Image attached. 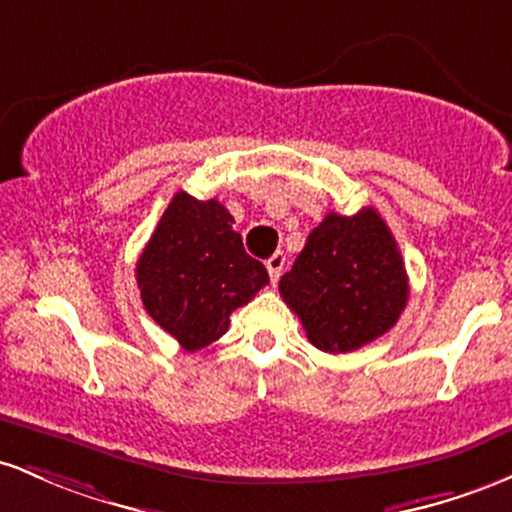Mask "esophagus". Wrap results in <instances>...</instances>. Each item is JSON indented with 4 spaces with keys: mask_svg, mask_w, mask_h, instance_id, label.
I'll use <instances>...</instances> for the list:
<instances>
[{
    "mask_svg": "<svg viewBox=\"0 0 512 512\" xmlns=\"http://www.w3.org/2000/svg\"><path fill=\"white\" fill-rule=\"evenodd\" d=\"M266 268H268V275H271V283L275 285L280 280V273H283V268H285V256L280 254V251H275V254L266 261Z\"/></svg>",
    "mask_w": 512,
    "mask_h": 512,
    "instance_id": "obj_1",
    "label": "esophagus"
}]
</instances>
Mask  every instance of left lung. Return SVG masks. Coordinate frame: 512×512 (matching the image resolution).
Segmentation results:
<instances>
[{
	"mask_svg": "<svg viewBox=\"0 0 512 512\" xmlns=\"http://www.w3.org/2000/svg\"><path fill=\"white\" fill-rule=\"evenodd\" d=\"M278 287L324 353L372 343L399 321L409 300L399 246L375 208L353 217L329 212Z\"/></svg>",
	"mask_w": 512,
	"mask_h": 512,
	"instance_id": "8db88e82",
	"label": "left lung"
}]
</instances>
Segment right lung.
I'll list each match as a JSON object with an SVG mask.
<instances>
[{
  "label": "right lung",
  "instance_id": "obj_1",
  "mask_svg": "<svg viewBox=\"0 0 512 512\" xmlns=\"http://www.w3.org/2000/svg\"><path fill=\"white\" fill-rule=\"evenodd\" d=\"M222 203L179 191L137 261L147 314L193 353L227 333L234 309L254 300L268 271L251 258Z\"/></svg>",
  "mask_w": 512,
  "mask_h": 512
}]
</instances>
